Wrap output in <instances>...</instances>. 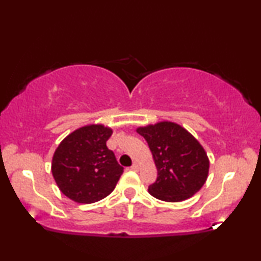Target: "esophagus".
I'll use <instances>...</instances> for the list:
<instances>
[{
  "label": "esophagus",
  "mask_w": 261,
  "mask_h": 261,
  "mask_svg": "<svg viewBox=\"0 0 261 261\" xmlns=\"http://www.w3.org/2000/svg\"><path fill=\"white\" fill-rule=\"evenodd\" d=\"M132 170H133V171H139V164L138 163H134L133 165H132Z\"/></svg>",
  "instance_id": "1"
}]
</instances>
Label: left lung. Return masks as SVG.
<instances>
[{"label":"left lung","mask_w":261,"mask_h":261,"mask_svg":"<svg viewBox=\"0 0 261 261\" xmlns=\"http://www.w3.org/2000/svg\"><path fill=\"white\" fill-rule=\"evenodd\" d=\"M147 141L158 177L148 192L164 202H181L201 190L209 174L205 149L190 132L171 121L138 127Z\"/></svg>","instance_id":"left-lung-1"}]
</instances>
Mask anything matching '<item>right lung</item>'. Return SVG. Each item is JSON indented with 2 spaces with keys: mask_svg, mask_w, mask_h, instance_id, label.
<instances>
[{
  "mask_svg": "<svg viewBox=\"0 0 261 261\" xmlns=\"http://www.w3.org/2000/svg\"><path fill=\"white\" fill-rule=\"evenodd\" d=\"M113 129L105 124H87L63 139L55 151L51 171L57 187L73 202L90 204L115 189L123 173L107 140Z\"/></svg>",
  "mask_w": 261,
  "mask_h": 261,
  "instance_id": "obj_1",
  "label": "right lung"
}]
</instances>
